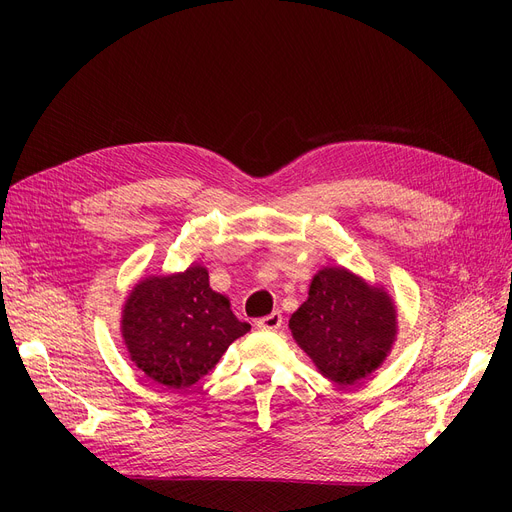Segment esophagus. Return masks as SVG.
Instances as JSON below:
<instances>
[{
	"mask_svg": "<svg viewBox=\"0 0 512 512\" xmlns=\"http://www.w3.org/2000/svg\"><path fill=\"white\" fill-rule=\"evenodd\" d=\"M274 305H276V301H274ZM257 324L261 326V328H265V330H278L280 326H282V313H280V309H276L274 307V311L270 313V315H265V317H261Z\"/></svg>",
	"mask_w": 512,
	"mask_h": 512,
	"instance_id": "esophagus-1",
	"label": "esophagus"
}]
</instances>
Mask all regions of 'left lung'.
I'll use <instances>...</instances> for the list:
<instances>
[{
  "label": "left lung",
  "instance_id": "1",
  "mask_svg": "<svg viewBox=\"0 0 512 512\" xmlns=\"http://www.w3.org/2000/svg\"><path fill=\"white\" fill-rule=\"evenodd\" d=\"M249 330L224 294L209 288V274L199 263L180 274L141 280L122 311L130 359L170 388L197 384Z\"/></svg>",
  "mask_w": 512,
  "mask_h": 512
}]
</instances>
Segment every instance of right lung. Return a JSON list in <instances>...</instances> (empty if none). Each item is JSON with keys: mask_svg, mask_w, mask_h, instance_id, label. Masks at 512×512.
I'll use <instances>...</instances> for the list:
<instances>
[{"mask_svg": "<svg viewBox=\"0 0 512 512\" xmlns=\"http://www.w3.org/2000/svg\"><path fill=\"white\" fill-rule=\"evenodd\" d=\"M292 338L317 369L336 384H353L378 369L396 338V309L344 267H324L309 286L307 301L292 313Z\"/></svg>", "mask_w": 512, "mask_h": 512, "instance_id": "obj_1", "label": "right lung"}]
</instances>
